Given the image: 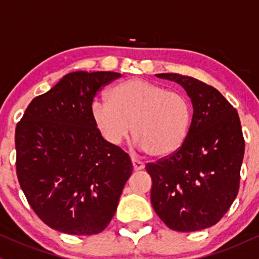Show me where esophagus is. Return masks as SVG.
<instances>
[{
  "mask_svg": "<svg viewBox=\"0 0 259 259\" xmlns=\"http://www.w3.org/2000/svg\"><path fill=\"white\" fill-rule=\"evenodd\" d=\"M132 162H133V166H134V169L135 171H141V169H143V167H145V163H143L142 161H140V160H137L136 158H132Z\"/></svg>",
  "mask_w": 259,
  "mask_h": 259,
  "instance_id": "esophagus-1",
  "label": "esophagus"
}]
</instances>
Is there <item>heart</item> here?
Here are the masks:
<instances>
[{"mask_svg":"<svg viewBox=\"0 0 259 259\" xmlns=\"http://www.w3.org/2000/svg\"><path fill=\"white\" fill-rule=\"evenodd\" d=\"M92 118L100 135L120 145L132 133L136 145L154 158L176 153L188 137L191 106L184 94L143 78L113 86L107 101L92 104Z\"/></svg>","mask_w":259,"mask_h":259,"instance_id":"1","label":"heart"}]
</instances>
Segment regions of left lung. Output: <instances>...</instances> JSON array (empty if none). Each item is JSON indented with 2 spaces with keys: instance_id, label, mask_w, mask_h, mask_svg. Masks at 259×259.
Masks as SVG:
<instances>
[{
  "instance_id": "8db88e82",
  "label": "left lung",
  "mask_w": 259,
  "mask_h": 259,
  "mask_svg": "<svg viewBox=\"0 0 259 259\" xmlns=\"http://www.w3.org/2000/svg\"><path fill=\"white\" fill-rule=\"evenodd\" d=\"M156 76L184 87L194 114L181 148L146 165L150 201L171 230H204L221 220L238 195L245 152L240 119L217 88L185 75Z\"/></svg>"
}]
</instances>
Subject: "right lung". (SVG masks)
I'll return each instance as SVG.
<instances>
[{
  "label": "right lung",
  "mask_w": 259,
  "mask_h": 259,
  "mask_svg": "<svg viewBox=\"0 0 259 259\" xmlns=\"http://www.w3.org/2000/svg\"><path fill=\"white\" fill-rule=\"evenodd\" d=\"M113 71L69 73L29 103L15 129L16 176L27 202L52 230L104 231L133 172L130 156L103 139L92 118Z\"/></svg>",
  "instance_id": "right-lung-1"
}]
</instances>
